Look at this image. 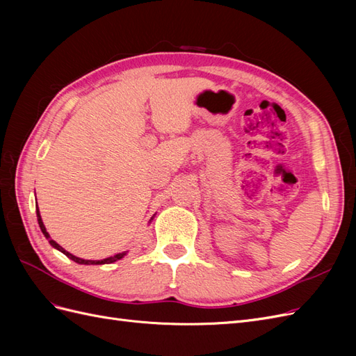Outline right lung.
I'll return each instance as SVG.
<instances>
[{
  "label": "right lung",
  "instance_id": "right-lung-1",
  "mask_svg": "<svg viewBox=\"0 0 356 356\" xmlns=\"http://www.w3.org/2000/svg\"><path fill=\"white\" fill-rule=\"evenodd\" d=\"M37 220H38V224H40V229H41V232H42V234L46 236V239H49V243L53 246V248H56L58 251H60V252H63L65 254L68 258H71L72 261H75V263H79V264H110V263H114V261H117V260H120V258H123L124 255H126V252H122V254H117V255H114V257H108V258H104V260H98V261H92V260H83V258H79V257H75V255H72V254H70L68 251H65L63 250V248L59 245V243H56L55 241L53 239H50V236H49V233L46 232V227H44V224H42V220H41V215H40V211H38V208H37Z\"/></svg>",
  "mask_w": 356,
  "mask_h": 356
}]
</instances>
